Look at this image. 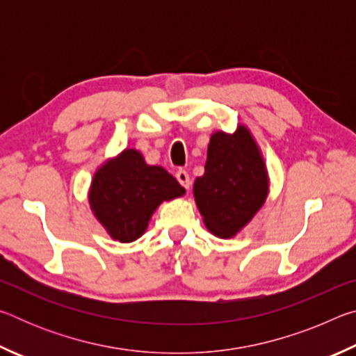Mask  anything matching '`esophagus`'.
<instances>
[{"label": "esophagus", "mask_w": 356, "mask_h": 356, "mask_svg": "<svg viewBox=\"0 0 356 356\" xmlns=\"http://www.w3.org/2000/svg\"><path fill=\"white\" fill-rule=\"evenodd\" d=\"M176 177H177V180H179V184L182 185L185 190H190V186H191V180H190L188 172H186L185 170H179V171L176 172Z\"/></svg>", "instance_id": "obj_1"}]
</instances>
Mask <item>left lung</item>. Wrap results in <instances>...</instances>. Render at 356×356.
Instances as JSON below:
<instances>
[{"label":"left lung","mask_w":356,"mask_h":356,"mask_svg":"<svg viewBox=\"0 0 356 356\" xmlns=\"http://www.w3.org/2000/svg\"><path fill=\"white\" fill-rule=\"evenodd\" d=\"M268 171L254 136L243 124L210 136L204 174L193 185L202 221L213 236L231 238L254 218L268 196Z\"/></svg>","instance_id":"8db88e82"}]
</instances>
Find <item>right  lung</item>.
Returning a JSON list of instances; mask_svg holds the SVG:
<instances>
[{
    "label": "right lung",
    "mask_w": 356,
    "mask_h": 356,
    "mask_svg": "<svg viewBox=\"0 0 356 356\" xmlns=\"http://www.w3.org/2000/svg\"><path fill=\"white\" fill-rule=\"evenodd\" d=\"M184 193V186L165 168L147 165L140 150L127 147L95 171L88 200L108 236L130 243L146 232L161 202Z\"/></svg>",
    "instance_id": "right-lung-1"
}]
</instances>
